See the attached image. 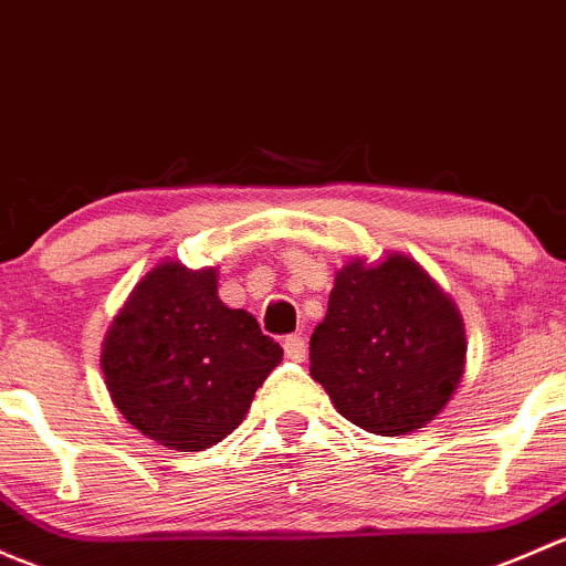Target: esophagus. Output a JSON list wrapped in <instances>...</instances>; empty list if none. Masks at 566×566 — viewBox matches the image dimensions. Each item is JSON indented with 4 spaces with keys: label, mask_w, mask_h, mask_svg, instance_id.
Instances as JSON below:
<instances>
[{
    "label": "esophagus",
    "mask_w": 566,
    "mask_h": 566,
    "mask_svg": "<svg viewBox=\"0 0 566 566\" xmlns=\"http://www.w3.org/2000/svg\"><path fill=\"white\" fill-rule=\"evenodd\" d=\"M284 355L290 360H303L306 358V342H303L301 333H293V336H284Z\"/></svg>",
    "instance_id": "1"
}]
</instances>
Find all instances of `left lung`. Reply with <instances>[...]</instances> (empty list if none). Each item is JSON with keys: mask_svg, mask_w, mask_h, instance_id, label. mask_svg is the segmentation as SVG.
I'll return each instance as SVG.
<instances>
[{"mask_svg": "<svg viewBox=\"0 0 566 566\" xmlns=\"http://www.w3.org/2000/svg\"><path fill=\"white\" fill-rule=\"evenodd\" d=\"M308 358L342 418L403 437L431 423L461 385L467 328L455 301L412 258H353L336 271Z\"/></svg>", "mask_w": 566, "mask_h": 566, "instance_id": "8db88e82", "label": "left lung"}]
</instances>
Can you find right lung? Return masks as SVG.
<instances>
[{
  "label": "right lung",
  "mask_w": 566,
  "mask_h": 566,
  "mask_svg": "<svg viewBox=\"0 0 566 566\" xmlns=\"http://www.w3.org/2000/svg\"><path fill=\"white\" fill-rule=\"evenodd\" d=\"M213 265L163 260L113 317L99 366L111 401L143 437L198 453L247 418L282 347L258 319L219 301Z\"/></svg>",
  "instance_id": "add662e5"
}]
</instances>
